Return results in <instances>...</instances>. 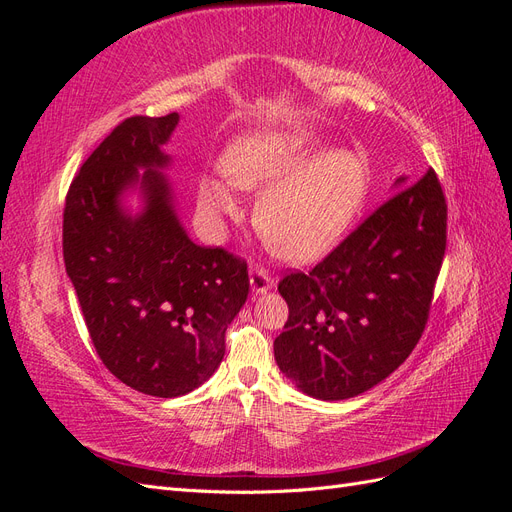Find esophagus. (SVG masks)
<instances>
[{"label":"esophagus","mask_w":512,"mask_h":512,"mask_svg":"<svg viewBox=\"0 0 512 512\" xmlns=\"http://www.w3.org/2000/svg\"><path fill=\"white\" fill-rule=\"evenodd\" d=\"M250 286H252L254 294H262V292H267L275 286V280L269 275L267 269L252 265L250 267Z\"/></svg>","instance_id":"obj_1"}]
</instances>
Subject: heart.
Here are the masks:
<instances>
[{"label":"heart","mask_w":512,"mask_h":512,"mask_svg":"<svg viewBox=\"0 0 512 512\" xmlns=\"http://www.w3.org/2000/svg\"><path fill=\"white\" fill-rule=\"evenodd\" d=\"M222 170L230 185L260 192L256 228L275 254L290 262H314L329 254L359 215L367 196V164L352 149H327L309 134L256 130L237 138ZM198 203L209 215L239 213L237 198L220 179L198 185Z\"/></svg>","instance_id":"obj_1"}]
</instances>
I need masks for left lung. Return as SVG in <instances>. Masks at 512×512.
Returning <instances> with one entry per match:
<instances>
[{
	"label": "left lung",
	"mask_w": 512,
	"mask_h": 512,
	"mask_svg": "<svg viewBox=\"0 0 512 512\" xmlns=\"http://www.w3.org/2000/svg\"><path fill=\"white\" fill-rule=\"evenodd\" d=\"M397 190L309 273L277 286L288 322L273 352L309 397H356L389 378L423 335L446 250V200L436 173Z\"/></svg>",
	"instance_id": "obj_1"
}]
</instances>
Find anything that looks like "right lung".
Returning <instances> with one entry per match:
<instances>
[{
    "mask_svg": "<svg viewBox=\"0 0 512 512\" xmlns=\"http://www.w3.org/2000/svg\"><path fill=\"white\" fill-rule=\"evenodd\" d=\"M179 115L128 117L74 177L64 209L66 273L96 352L115 378L181 397L224 359V335L250 292L245 260L185 232L164 151ZM138 191L132 214L125 196Z\"/></svg>",
    "mask_w": 512,
    "mask_h": 512,
    "instance_id": "add662e5",
    "label": "right lung"
}]
</instances>
